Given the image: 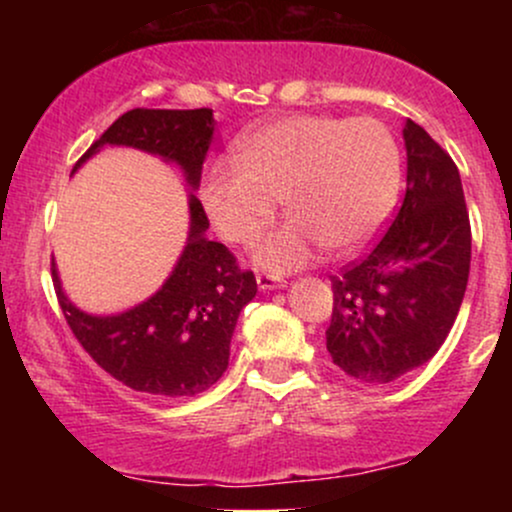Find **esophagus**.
<instances>
[{
	"label": "esophagus",
	"mask_w": 512,
	"mask_h": 512,
	"mask_svg": "<svg viewBox=\"0 0 512 512\" xmlns=\"http://www.w3.org/2000/svg\"><path fill=\"white\" fill-rule=\"evenodd\" d=\"M257 286H260V291H274L284 289V281L274 274H257Z\"/></svg>",
	"instance_id": "1"
}]
</instances>
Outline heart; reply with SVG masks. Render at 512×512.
<instances>
[{"instance_id":"b5f03b06","label":"heart","mask_w":512,"mask_h":512,"mask_svg":"<svg viewBox=\"0 0 512 512\" xmlns=\"http://www.w3.org/2000/svg\"><path fill=\"white\" fill-rule=\"evenodd\" d=\"M236 166L211 163L202 204L228 243H252L276 214L289 221L255 248L269 272H291L317 248L344 255L361 248L390 216L402 161L392 132L373 117L286 115L243 134Z\"/></svg>"}]
</instances>
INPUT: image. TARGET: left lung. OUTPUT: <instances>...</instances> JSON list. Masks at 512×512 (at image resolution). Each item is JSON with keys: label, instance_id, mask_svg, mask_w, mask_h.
Here are the masks:
<instances>
[{"label": "left lung", "instance_id": "left-lung-1", "mask_svg": "<svg viewBox=\"0 0 512 512\" xmlns=\"http://www.w3.org/2000/svg\"><path fill=\"white\" fill-rule=\"evenodd\" d=\"M407 195L361 262L332 276L327 351L349 378L385 385L436 356L467 291L472 231L460 170L407 120Z\"/></svg>", "mask_w": 512, "mask_h": 512}]
</instances>
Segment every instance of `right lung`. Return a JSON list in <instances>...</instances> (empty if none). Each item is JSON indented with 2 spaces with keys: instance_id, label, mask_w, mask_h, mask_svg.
<instances>
[{
  "instance_id": "add662e5",
  "label": "right lung",
  "mask_w": 512,
  "mask_h": 512,
  "mask_svg": "<svg viewBox=\"0 0 512 512\" xmlns=\"http://www.w3.org/2000/svg\"><path fill=\"white\" fill-rule=\"evenodd\" d=\"M214 110L134 108L103 132L76 161V173L103 146H132L180 166L190 190H199L214 139ZM190 231L173 272L154 296L115 315H91L69 301L52 262V279L74 337L93 361L137 392L192 397L209 390L228 368L240 310L257 293L226 245L207 238L209 219L190 192Z\"/></svg>"
}]
</instances>
